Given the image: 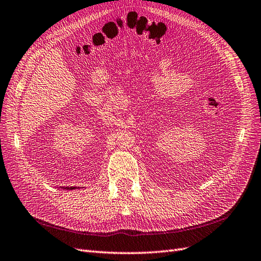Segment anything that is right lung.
Returning <instances> with one entry per match:
<instances>
[{
  "label": "right lung",
  "mask_w": 261,
  "mask_h": 261,
  "mask_svg": "<svg viewBox=\"0 0 261 261\" xmlns=\"http://www.w3.org/2000/svg\"><path fill=\"white\" fill-rule=\"evenodd\" d=\"M75 188H76V187H71V188H70V187H64V189H69V190H72V189H75Z\"/></svg>",
  "instance_id": "obj_1"
}]
</instances>
